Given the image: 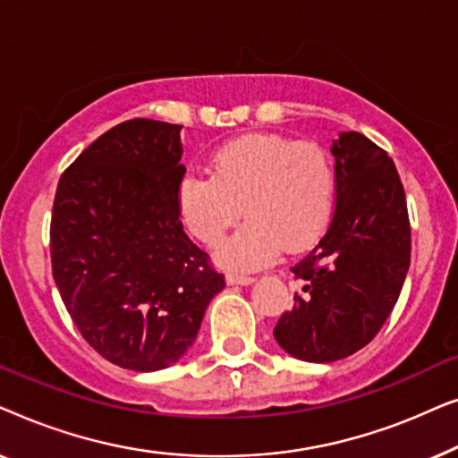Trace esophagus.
Here are the masks:
<instances>
[{"mask_svg":"<svg viewBox=\"0 0 458 458\" xmlns=\"http://www.w3.org/2000/svg\"><path fill=\"white\" fill-rule=\"evenodd\" d=\"M254 281V275H248V273H229L227 275V284H240V285H248V284H252Z\"/></svg>","mask_w":458,"mask_h":458,"instance_id":"1","label":"esophagus"}]
</instances>
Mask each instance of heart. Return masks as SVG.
Here are the masks:
<instances>
[{
    "label": "heart",
    "mask_w": 458,
    "mask_h": 458,
    "mask_svg": "<svg viewBox=\"0 0 458 458\" xmlns=\"http://www.w3.org/2000/svg\"><path fill=\"white\" fill-rule=\"evenodd\" d=\"M210 173H190L181 181L179 210L199 242L218 246L243 208L248 223L221 250V260L231 267L265 265L281 246L293 252L327 227L335 168L317 143L246 135L212 156Z\"/></svg>",
    "instance_id": "obj_1"
}]
</instances>
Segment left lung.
I'll use <instances>...</instances> for the list:
<instances>
[{
	"instance_id": "left-lung-1",
	"label": "left lung",
	"mask_w": 458,
	"mask_h": 458,
	"mask_svg": "<svg viewBox=\"0 0 458 458\" xmlns=\"http://www.w3.org/2000/svg\"><path fill=\"white\" fill-rule=\"evenodd\" d=\"M335 208L315 246L293 265L304 284L275 325L279 346L309 362L365 348L396 304L411 265V221L396 166L356 131L334 141Z\"/></svg>"
}]
</instances>
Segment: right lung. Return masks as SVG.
<instances>
[{"label": "right lung", "mask_w": 458, "mask_h": 458, "mask_svg": "<svg viewBox=\"0 0 458 458\" xmlns=\"http://www.w3.org/2000/svg\"><path fill=\"white\" fill-rule=\"evenodd\" d=\"M181 124L124 121L62 173L49 254L72 323L99 356L131 371L173 365L225 287L185 235Z\"/></svg>", "instance_id": "1"}]
</instances>
